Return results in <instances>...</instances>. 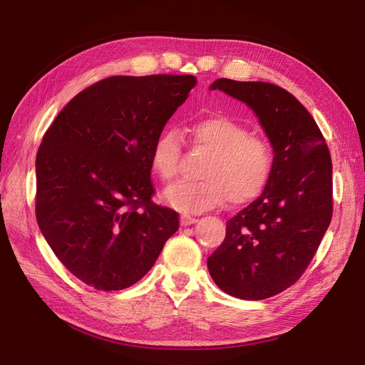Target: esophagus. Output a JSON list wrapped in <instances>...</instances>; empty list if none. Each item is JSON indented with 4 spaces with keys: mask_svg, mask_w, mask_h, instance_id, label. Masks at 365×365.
Returning a JSON list of instances; mask_svg holds the SVG:
<instances>
[{
    "mask_svg": "<svg viewBox=\"0 0 365 365\" xmlns=\"http://www.w3.org/2000/svg\"><path fill=\"white\" fill-rule=\"evenodd\" d=\"M196 217L190 216V215H181V225L182 227H187V225H192L196 222Z\"/></svg>",
    "mask_w": 365,
    "mask_h": 365,
    "instance_id": "esophagus-1",
    "label": "esophagus"
}]
</instances>
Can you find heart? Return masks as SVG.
Wrapping results in <instances>:
<instances>
[{
    "label": "heart",
    "instance_id": "1",
    "mask_svg": "<svg viewBox=\"0 0 365 365\" xmlns=\"http://www.w3.org/2000/svg\"><path fill=\"white\" fill-rule=\"evenodd\" d=\"M196 148L210 153L201 176L181 181L164 193L165 202L182 213H202L225 204H248L267 189L275 165L271 143L239 121L225 115L196 120L190 126ZM182 135L178 129H164L150 148V165L165 182L178 175Z\"/></svg>",
    "mask_w": 365,
    "mask_h": 365
}]
</instances>
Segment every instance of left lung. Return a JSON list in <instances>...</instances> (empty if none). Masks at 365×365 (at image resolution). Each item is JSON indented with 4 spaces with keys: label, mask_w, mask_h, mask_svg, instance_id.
<instances>
[{
    "label": "left lung",
    "mask_w": 365,
    "mask_h": 365,
    "mask_svg": "<svg viewBox=\"0 0 365 365\" xmlns=\"http://www.w3.org/2000/svg\"><path fill=\"white\" fill-rule=\"evenodd\" d=\"M220 90L247 103L271 141L275 157L264 192L227 222L225 239L207 259L224 292L263 300L302 277L332 220V160L307 109L268 82L217 79Z\"/></svg>",
    "instance_id": "left-lung-1"
}]
</instances>
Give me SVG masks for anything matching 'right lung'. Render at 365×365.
<instances>
[{"mask_svg":"<svg viewBox=\"0 0 365 365\" xmlns=\"http://www.w3.org/2000/svg\"><path fill=\"white\" fill-rule=\"evenodd\" d=\"M196 77L113 76L65 105L36 155V220L77 279L120 291L145 277L180 215L152 201L150 148Z\"/></svg>","mask_w":365,"mask_h":365,"instance_id":"right-lung-1","label":"right lung"}]
</instances>
